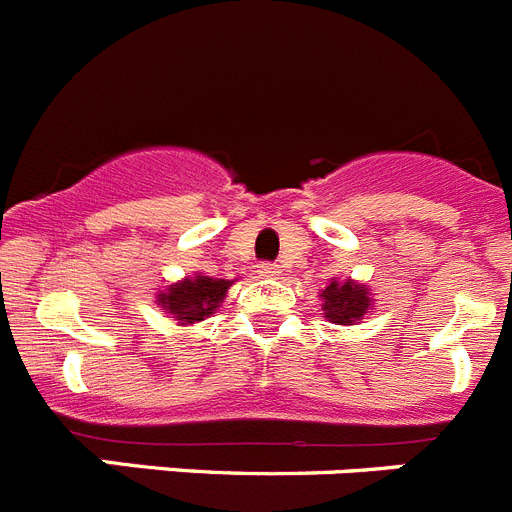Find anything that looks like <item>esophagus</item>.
I'll list each match as a JSON object with an SVG mask.
<instances>
[{"label":"esophagus","mask_w":512,"mask_h":512,"mask_svg":"<svg viewBox=\"0 0 512 512\" xmlns=\"http://www.w3.org/2000/svg\"><path fill=\"white\" fill-rule=\"evenodd\" d=\"M259 274L264 279H277L282 274V269L277 264H259Z\"/></svg>","instance_id":"1"}]
</instances>
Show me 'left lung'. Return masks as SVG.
<instances>
[{
	"label": "left lung",
	"mask_w": 512,
	"mask_h": 512,
	"mask_svg": "<svg viewBox=\"0 0 512 512\" xmlns=\"http://www.w3.org/2000/svg\"><path fill=\"white\" fill-rule=\"evenodd\" d=\"M323 312L330 323L336 325H356V320H364V315L372 310V295L366 284H356L354 279L346 282H333L323 289Z\"/></svg>",
	"instance_id": "left-lung-1"
}]
</instances>
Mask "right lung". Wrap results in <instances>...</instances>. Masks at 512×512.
<instances>
[{"instance_id":"add662e5","label":"right lung","mask_w":512,"mask_h":512,"mask_svg":"<svg viewBox=\"0 0 512 512\" xmlns=\"http://www.w3.org/2000/svg\"><path fill=\"white\" fill-rule=\"evenodd\" d=\"M230 284L233 282H228V279H212L194 274V277L182 279V282L169 284L166 292H158L156 302L182 325H192L210 318L212 312L220 307V302L225 300V295H228Z\"/></svg>"}]
</instances>
